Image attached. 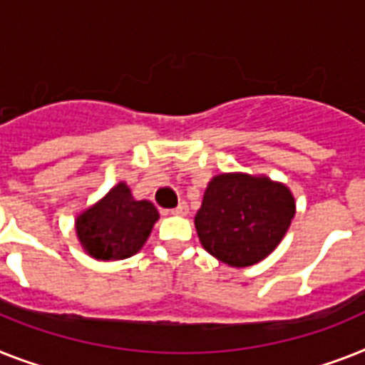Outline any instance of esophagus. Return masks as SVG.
<instances>
[{
	"label": "esophagus",
	"instance_id": "esophagus-1",
	"mask_svg": "<svg viewBox=\"0 0 365 365\" xmlns=\"http://www.w3.org/2000/svg\"><path fill=\"white\" fill-rule=\"evenodd\" d=\"M173 215H179V216H186L188 215V205H186V201H180L179 205H177L175 209L171 210Z\"/></svg>",
	"mask_w": 365,
	"mask_h": 365
}]
</instances>
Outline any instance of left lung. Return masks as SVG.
Instances as JSON below:
<instances>
[{
    "instance_id": "1",
    "label": "left lung",
    "mask_w": 365,
    "mask_h": 365,
    "mask_svg": "<svg viewBox=\"0 0 365 365\" xmlns=\"http://www.w3.org/2000/svg\"><path fill=\"white\" fill-rule=\"evenodd\" d=\"M293 216L287 186L267 177L227 173L210 180L194 222L210 255L230 267H250L278 246Z\"/></svg>"
}]
</instances>
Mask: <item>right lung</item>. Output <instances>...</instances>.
<instances>
[{"mask_svg":"<svg viewBox=\"0 0 365 365\" xmlns=\"http://www.w3.org/2000/svg\"><path fill=\"white\" fill-rule=\"evenodd\" d=\"M158 220L150 201H135L125 182H119L102 201L76 220V233L89 255L102 261L138 254Z\"/></svg>","mask_w":365,"mask_h":365,"instance_id":"obj_1","label":"right lung"}]
</instances>
